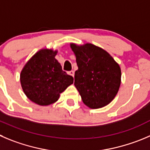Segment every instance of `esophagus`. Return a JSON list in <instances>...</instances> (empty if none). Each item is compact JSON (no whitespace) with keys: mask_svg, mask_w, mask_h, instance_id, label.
Wrapping results in <instances>:
<instances>
[{"mask_svg":"<svg viewBox=\"0 0 150 150\" xmlns=\"http://www.w3.org/2000/svg\"><path fill=\"white\" fill-rule=\"evenodd\" d=\"M68 74H69V75H71V76H73V77H74V71H69V72H68Z\"/></svg>","mask_w":150,"mask_h":150,"instance_id":"obj_1","label":"esophagus"}]
</instances>
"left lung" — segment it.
<instances>
[{
	"label": "left lung",
	"instance_id": "obj_1",
	"mask_svg": "<svg viewBox=\"0 0 150 150\" xmlns=\"http://www.w3.org/2000/svg\"><path fill=\"white\" fill-rule=\"evenodd\" d=\"M76 57L78 70L74 85L82 102L91 109L103 108L110 103L121 85L120 66L108 51L91 43H71Z\"/></svg>",
	"mask_w": 150,
	"mask_h": 150
}]
</instances>
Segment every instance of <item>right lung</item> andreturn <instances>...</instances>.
<instances>
[{
    "instance_id": "obj_1",
    "label": "right lung",
    "mask_w": 150,
    "mask_h": 150,
    "mask_svg": "<svg viewBox=\"0 0 150 150\" xmlns=\"http://www.w3.org/2000/svg\"><path fill=\"white\" fill-rule=\"evenodd\" d=\"M58 51L42 48L25 64L20 75L24 93L34 103L48 106L59 99V94L74 83V78L62 70L55 59Z\"/></svg>"
}]
</instances>
